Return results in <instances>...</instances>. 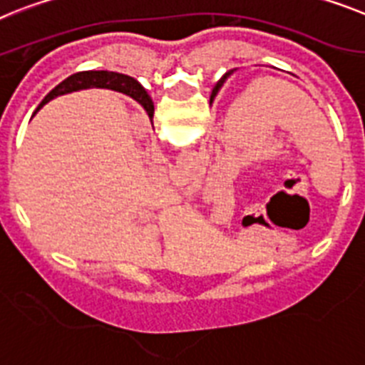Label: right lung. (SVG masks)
I'll return each mask as SVG.
<instances>
[{
    "instance_id": "1",
    "label": "right lung",
    "mask_w": 365,
    "mask_h": 365,
    "mask_svg": "<svg viewBox=\"0 0 365 365\" xmlns=\"http://www.w3.org/2000/svg\"><path fill=\"white\" fill-rule=\"evenodd\" d=\"M90 86H96V88H110L118 90V92L125 93L129 98H133L135 101H138L142 107L145 108L148 116L153 118V107L151 98L148 96V92L144 90V86L140 85L138 81L133 79L129 76H121V73H114V71H79V73H73V76L68 77L66 81H62L61 85H57L51 92L42 99L40 107H43L46 103L51 101L53 98L62 96V93L76 92V90L90 88ZM38 107V108H40Z\"/></svg>"
}]
</instances>
